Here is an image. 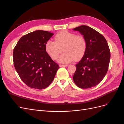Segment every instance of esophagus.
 I'll list each match as a JSON object with an SVG mask.
<instances>
[{"label":"esophagus","instance_id":"esophagus-1","mask_svg":"<svg viewBox=\"0 0 124 124\" xmlns=\"http://www.w3.org/2000/svg\"><path fill=\"white\" fill-rule=\"evenodd\" d=\"M67 65H59V67H67Z\"/></svg>","mask_w":124,"mask_h":124}]
</instances>
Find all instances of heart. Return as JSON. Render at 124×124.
<instances>
[{"instance_id": "1", "label": "heart", "mask_w": 124, "mask_h": 124, "mask_svg": "<svg viewBox=\"0 0 124 124\" xmlns=\"http://www.w3.org/2000/svg\"><path fill=\"white\" fill-rule=\"evenodd\" d=\"M55 41H47L45 48L52 59H56L63 50L64 53L60 56L58 62L68 63L74 59L78 61L83 57L87 47L83 36L76 35L67 31H60L54 37Z\"/></svg>"}]
</instances>
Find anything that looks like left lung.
Listing matches in <instances>:
<instances>
[{
	"mask_svg": "<svg viewBox=\"0 0 124 124\" xmlns=\"http://www.w3.org/2000/svg\"><path fill=\"white\" fill-rule=\"evenodd\" d=\"M86 39L87 47L82 59L77 64L73 80L78 87L89 88L98 85L106 76L110 60V52L104 37L86 25L74 28Z\"/></svg>",
	"mask_w": 124,
	"mask_h": 124,
	"instance_id": "1",
	"label": "left lung"
}]
</instances>
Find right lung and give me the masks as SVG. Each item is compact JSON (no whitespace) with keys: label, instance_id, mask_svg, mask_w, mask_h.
Listing matches in <instances>:
<instances>
[{"label":"right lung","instance_id":"add662e5","mask_svg":"<svg viewBox=\"0 0 124 124\" xmlns=\"http://www.w3.org/2000/svg\"><path fill=\"white\" fill-rule=\"evenodd\" d=\"M53 35L47 31L37 30L22 37L14 48L15 68L21 80L30 87L46 88L59 68L45 48L46 42Z\"/></svg>","mask_w":124,"mask_h":124}]
</instances>
